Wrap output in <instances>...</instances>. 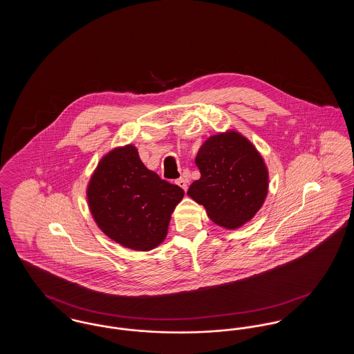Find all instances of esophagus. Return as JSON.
I'll return each mask as SVG.
<instances>
[{
	"mask_svg": "<svg viewBox=\"0 0 354 354\" xmlns=\"http://www.w3.org/2000/svg\"><path fill=\"white\" fill-rule=\"evenodd\" d=\"M176 185H179L182 189L187 191V180H185V178L178 179V180H176Z\"/></svg>",
	"mask_w": 354,
	"mask_h": 354,
	"instance_id": "obj_1",
	"label": "esophagus"
}]
</instances>
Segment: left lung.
Listing matches in <instances>:
<instances>
[{
    "label": "left lung",
    "instance_id": "8db88e82",
    "mask_svg": "<svg viewBox=\"0 0 354 354\" xmlns=\"http://www.w3.org/2000/svg\"><path fill=\"white\" fill-rule=\"evenodd\" d=\"M195 163L201 179L187 195L205 208L220 227L236 230L252 219L268 194V169L263 156L240 133L209 136L199 149Z\"/></svg>",
    "mask_w": 354,
    "mask_h": 354
}]
</instances>
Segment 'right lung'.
<instances>
[{"instance_id": "add662e5", "label": "right lung", "mask_w": 354, "mask_h": 354, "mask_svg": "<svg viewBox=\"0 0 354 354\" xmlns=\"http://www.w3.org/2000/svg\"><path fill=\"white\" fill-rule=\"evenodd\" d=\"M86 195L104 235L122 247L150 251L166 239L171 214L185 191L147 169L136 147L127 145L102 158Z\"/></svg>"}]
</instances>
